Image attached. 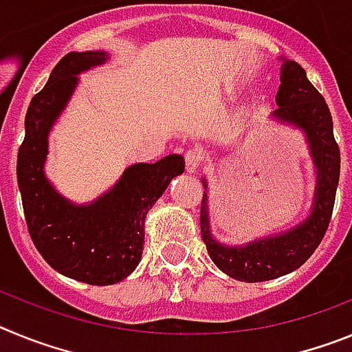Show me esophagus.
Masks as SVG:
<instances>
[{"mask_svg":"<svg viewBox=\"0 0 352 352\" xmlns=\"http://www.w3.org/2000/svg\"><path fill=\"white\" fill-rule=\"evenodd\" d=\"M201 162H203V155L199 153L197 149H190V151H186L185 153V169L188 174H195L197 173L199 166H201Z\"/></svg>","mask_w":352,"mask_h":352,"instance_id":"esophagus-1","label":"esophagus"}]
</instances>
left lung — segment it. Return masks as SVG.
<instances>
[{
    "instance_id": "obj_1",
    "label": "left lung",
    "mask_w": 352,
    "mask_h": 352,
    "mask_svg": "<svg viewBox=\"0 0 352 352\" xmlns=\"http://www.w3.org/2000/svg\"><path fill=\"white\" fill-rule=\"evenodd\" d=\"M272 116L307 133L310 155L316 164V194L309 219L280 234L254 239L247 245L227 247L213 238L210 229L208 194L201 203V232L208 254L217 268L241 282H266L294 272L312 256L324 238L331 220L340 176V149L333 138V121L324 96L317 91L307 72L296 61L284 60L280 86ZM208 188L206 179H203Z\"/></svg>"
}]
</instances>
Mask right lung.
Listing matches in <instances>:
<instances>
[{
  "label": "right lung",
  "instance_id": "obj_1",
  "mask_svg": "<svg viewBox=\"0 0 352 352\" xmlns=\"http://www.w3.org/2000/svg\"><path fill=\"white\" fill-rule=\"evenodd\" d=\"M105 51L68 52L31 98L17 153V183L28 231L40 256L61 275L91 285L118 284L142 256L144 219L174 176L185 170L182 155L125 169L116 185L91 204L58 194L43 173L49 132L67 107L79 74L105 63Z\"/></svg>",
  "mask_w": 352,
  "mask_h": 352
}]
</instances>
